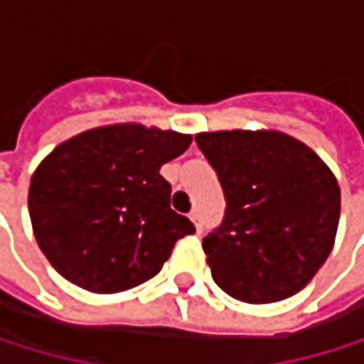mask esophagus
Masks as SVG:
<instances>
[{
  "label": "esophagus",
  "mask_w": 364,
  "mask_h": 364,
  "mask_svg": "<svg viewBox=\"0 0 364 364\" xmlns=\"http://www.w3.org/2000/svg\"><path fill=\"white\" fill-rule=\"evenodd\" d=\"M190 220H192V223H194V227L200 231V214H198V212H190Z\"/></svg>",
  "instance_id": "34e87169"
}]
</instances>
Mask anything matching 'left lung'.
Returning a JSON list of instances; mask_svg holds the SVG:
<instances>
[{"instance_id": "left-lung-1", "label": "left lung", "mask_w": 364, "mask_h": 364, "mask_svg": "<svg viewBox=\"0 0 364 364\" xmlns=\"http://www.w3.org/2000/svg\"><path fill=\"white\" fill-rule=\"evenodd\" d=\"M227 209L203 237L214 282L247 304H273L308 286L328 259L341 216L332 170L279 131L198 133Z\"/></svg>"}]
</instances>
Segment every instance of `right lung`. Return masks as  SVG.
I'll return each instance as SVG.
<instances>
[{
    "instance_id": "add662e5",
    "label": "right lung",
    "mask_w": 364,
    "mask_h": 364,
    "mask_svg": "<svg viewBox=\"0 0 364 364\" xmlns=\"http://www.w3.org/2000/svg\"><path fill=\"white\" fill-rule=\"evenodd\" d=\"M192 135L109 124L58 144L30 178L28 209L38 249L89 292H122L155 277L190 218L170 209L161 166Z\"/></svg>"
}]
</instances>
